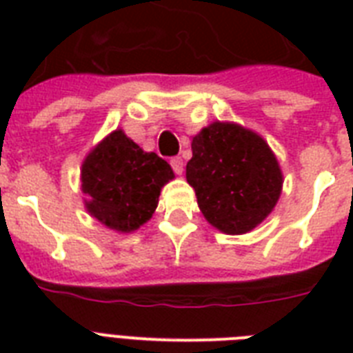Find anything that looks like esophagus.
Masks as SVG:
<instances>
[{
	"label": "esophagus",
	"mask_w": 353,
	"mask_h": 353,
	"mask_svg": "<svg viewBox=\"0 0 353 353\" xmlns=\"http://www.w3.org/2000/svg\"><path fill=\"white\" fill-rule=\"evenodd\" d=\"M170 165H172V168H174V172H176L177 176H181L183 174V159L181 157H172L170 159Z\"/></svg>",
	"instance_id": "obj_1"
}]
</instances>
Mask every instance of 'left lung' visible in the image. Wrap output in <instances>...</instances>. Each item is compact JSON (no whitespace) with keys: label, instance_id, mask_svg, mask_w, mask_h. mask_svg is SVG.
<instances>
[{"label":"left lung","instance_id":"1","mask_svg":"<svg viewBox=\"0 0 353 353\" xmlns=\"http://www.w3.org/2000/svg\"><path fill=\"white\" fill-rule=\"evenodd\" d=\"M187 181L210 225L225 234H245L273 212L284 176L262 135L214 121L192 137Z\"/></svg>","mask_w":353,"mask_h":353}]
</instances>
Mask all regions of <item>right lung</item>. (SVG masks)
<instances>
[{"label":"right lung","mask_w":353,"mask_h":353,"mask_svg":"<svg viewBox=\"0 0 353 353\" xmlns=\"http://www.w3.org/2000/svg\"><path fill=\"white\" fill-rule=\"evenodd\" d=\"M174 170L154 152H144L121 128L90 150L80 168L84 207L115 232L137 231L152 218L161 188Z\"/></svg>","instance_id":"right-lung-1"}]
</instances>
